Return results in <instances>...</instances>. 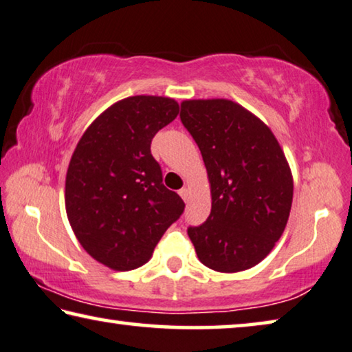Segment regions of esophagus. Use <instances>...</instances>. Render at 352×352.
<instances>
[{
	"label": "esophagus",
	"mask_w": 352,
	"mask_h": 352,
	"mask_svg": "<svg viewBox=\"0 0 352 352\" xmlns=\"http://www.w3.org/2000/svg\"><path fill=\"white\" fill-rule=\"evenodd\" d=\"M178 194H180V197H182V199L185 200V202H186V200H188V196H189V191H188V188H182L180 191H178Z\"/></svg>",
	"instance_id": "34e87169"
}]
</instances>
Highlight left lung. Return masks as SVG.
Segmentation results:
<instances>
[{"label": "left lung", "instance_id": "obj_1", "mask_svg": "<svg viewBox=\"0 0 352 352\" xmlns=\"http://www.w3.org/2000/svg\"><path fill=\"white\" fill-rule=\"evenodd\" d=\"M182 124L202 153L211 213L188 227L199 260L219 272L260 263L285 230L293 178L276 136L230 100H186Z\"/></svg>", "mask_w": 352, "mask_h": 352}]
</instances>
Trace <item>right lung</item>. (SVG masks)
Returning <instances> with one entry per match:
<instances>
[{"instance_id":"1","label":"right lung","mask_w":352,"mask_h":352,"mask_svg":"<svg viewBox=\"0 0 352 352\" xmlns=\"http://www.w3.org/2000/svg\"><path fill=\"white\" fill-rule=\"evenodd\" d=\"M167 97L120 100L87 128L72 155L65 210L78 241L100 263L117 271L142 266L185 202L163 185L150 144L175 119Z\"/></svg>"}]
</instances>
